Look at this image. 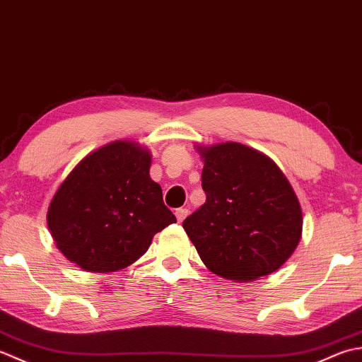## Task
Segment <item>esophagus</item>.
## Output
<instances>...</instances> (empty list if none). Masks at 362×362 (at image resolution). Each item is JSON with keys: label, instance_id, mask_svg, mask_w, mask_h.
<instances>
[{"label": "esophagus", "instance_id": "34e87169", "mask_svg": "<svg viewBox=\"0 0 362 362\" xmlns=\"http://www.w3.org/2000/svg\"><path fill=\"white\" fill-rule=\"evenodd\" d=\"M187 214H189V211L184 209V208H180V209L175 211V216H176V218H178V222H182V220L187 217Z\"/></svg>", "mask_w": 362, "mask_h": 362}]
</instances>
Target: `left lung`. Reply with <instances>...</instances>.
Segmentation results:
<instances>
[{"label": "left lung", "mask_w": 362, "mask_h": 362, "mask_svg": "<svg viewBox=\"0 0 362 362\" xmlns=\"http://www.w3.org/2000/svg\"><path fill=\"white\" fill-rule=\"evenodd\" d=\"M206 203L182 222L212 274L247 283L278 270L301 239L298 198L279 167L238 142L197 146Z\"/></svg>", "instance_id": "1"}]
</instances>
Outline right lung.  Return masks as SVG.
I'll list each match as a JSON object with an SVG mask.
<instances>
[{
    "mask_svg": "<svg viewBox=\"0 0 362 362\" xmlns=\"http://www.w3.org/2000/svg\"><path fill=\"white\" fill-rule=\"evenodd\" d=\"M151 153L115 140L73 168L49 203L56 247L86 272L107 274L136 262L153 235L176 222L150 178Z\"/></svg>",
    "mask_w": 362,
    "mask_h": 362,
    "instance_id": "1",
    "label": "right lung"
}]
</instances>
